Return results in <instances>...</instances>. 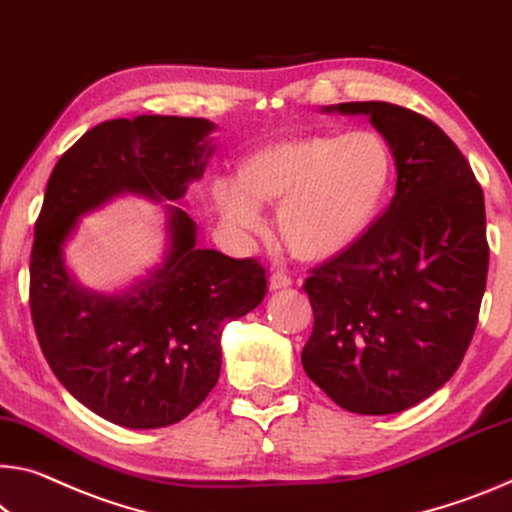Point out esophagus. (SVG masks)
Masks as SVG:
<instances>
[{
	"label": "esophagus",
	"instance_id": "esophagus-1",
	"mask_svg": "<svg viewBox=\"0 0 512 512\" xmlns=\"http://www.w3.org/2000/svg\"><path fill=\"white\" fill-rule=\"evenodd\" d=\"M287 287H291V278L287 273H282V271H275L271 278H269V289L271 291H278V289H287Z\"/></svg>",
	"mask_w": 512,
	"mask_h": 512
}]
</instances>
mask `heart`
Here are the masks:
<instances>
[{"label": "heart", "instance_id": "heart-1", "mask_svg": "<svg viewBox=\"0 0 512 512\" xmlns=\"http://www.w3.org/2000/svg\"><path fill=\"white\" fill-rule=\"evenodd\" d=\"M394 154L383 136L360 129L312 134L248 154L234 184L218 182L214 202L234 232H255L257 207H278L280 241L300 259L344 253L385 212L394 189Z\"/></svg>", "mask_w": 512, "mask_h": 512}]
</instances>
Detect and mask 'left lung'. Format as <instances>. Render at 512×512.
<instances>
[{
	"instance_id": "obj_1",
	"label": "left lung",
	"mask_w": 512,
	"mask_h": 512,
	"mask_svg": "<svg viewBox=\"0 0 512 512\" xmlns=\"http://www.w3.org/2000/svg\"><path fill=\"white\" fill-rule=\"evenodd\" d=\"M364 113L396 159V193L360 241L305 280L314 328L303 369L358 415H394L437 392L465 358L488 280L483 189L433 120L389 102Z\"/></svg>"
}]
</instances>
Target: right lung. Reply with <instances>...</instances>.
Here are the masks:
<instances>
[{"mask_svg": "<svg viewBox=\"0 0 512 512\" xmlns=\"http://www.w3.org/2000/svg\"><path fill=\"white\" fill-rule=\"evenodd\" d=\"M205 118L107 120L63 152L47 182L29 262L38 344L61 385L95 415L125 428L182 421L221 373V332L266 296V269L196 246V223L168 209L164 264L127 294L77 287L63 241L77 218L118 193L180 200L212 154Z\"/></svg>", "mask_w": 512, "mask_h": 512, "instance_id": "1", "label": "right lung"}]
</instances>
